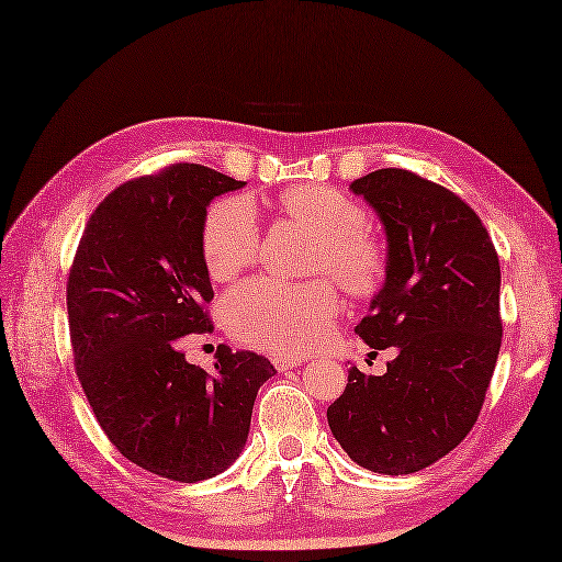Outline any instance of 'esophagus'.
Returning a JSON list of instances; mask_svg holds the SVG:
<instances>
[{"mask_svg": "<svg viewBox=\"0 0 562 562\" xmlns=\"http://www.w3.org/2000/svg\"><path fill=\"white\" fill-rule=\"evenodd\" d=\"M272 364L280 369V372H290V369L302 364V357H284V355H274Z\"/></svg>", "mask_w": 562, "mask_h": 562, "instance_id": "obj_1", "label": "esophagus"}]
</instances>
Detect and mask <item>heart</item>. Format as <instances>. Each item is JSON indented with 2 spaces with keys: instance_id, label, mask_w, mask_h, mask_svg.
Segmentation results:
<instances>
[{
  "instance_id": "obj_1",
  "label": "heart",
  "mask_w": 562,
  "mask_h": 562,
  "mask_svg": "<svg viewBox=\"0 0 562 562\" xmlns=\"http://www.w3.org/2000/svg\"><path fill=\"white\" fill-rule=\"evenodd\" d=\"M294 222L318 234L312 270H326L345 292L369 294L384 274V246L367 229L369 214L360 202L326 186H296L280 195ZM260 226L246 198L217 202L202 229V258L212 280H229L254 266ZM338 314V294L326 280L282 282L256 278L232 290L222 302V318L232 336L254 348L296 355L326 336Z\"/></svg>"
}]
</instances>
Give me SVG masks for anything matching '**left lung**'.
I'll return each mask as SVG.
<instances>
[{
	"instance_id": "left-lung-1",
	"label": "left lung",
	"mask_w": 562,
	"mask_h": 562,
	"mask_svg": "<svg viewBox=\"0 0 562 562\" xmlns=\"http://www.w3.org/2000/svg\"><path fill=\"white\" fill-rule=\"evenodd\" d=\"M386 234V280L355 326L396 348L386 374L348 369L330 432L367 471L405 475L459 445L479 420L503 342L499 260L483 222L451 190L403 169L350 186Z\"/></svg>"
}]
</instances>
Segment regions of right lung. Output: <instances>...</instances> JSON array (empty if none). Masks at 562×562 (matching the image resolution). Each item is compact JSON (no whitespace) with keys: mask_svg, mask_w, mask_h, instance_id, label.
<instances>
[{"mask_svg":"<svg viewBox=\"0 0 562 562\" xmlns=\"http://www.w3.org/2000/svg\"><path fill=\"white\" fill-rule=\"evenodd\" d=\"M244 186L200 164L127 181L93 210L69 270L81 389L115 449L161 479L198 483L229 469L274 374L262 355L226 345L210 374L176 342L212 328L202 229L210 202Z\"/></svg>","mask_w":562,"mask_h":562,"instance_id":"1","label":"right lung"}]
</instances>
